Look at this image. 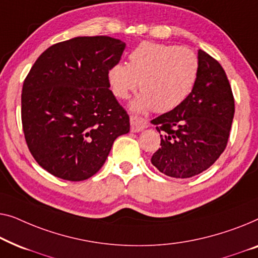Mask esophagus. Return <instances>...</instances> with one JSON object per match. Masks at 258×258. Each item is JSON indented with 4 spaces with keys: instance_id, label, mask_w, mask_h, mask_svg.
I'll return each instance as SVG.
<instances>
[{
    "instance_id": "34e87169",
    "label": "esophagus",
    "mask_w": 258,
    "mask_h": 258,
    "mask_svg": "<svg viewBox=\"0 0 258 258\" xmlns=\"http://www.w3.org/2000/svg\"><path fill=\"white\" fill-rule=\"evenodd\" d=\"M130 121H131V131H132V132H140V131H143L148 126L147 119L138 117V115H131Z\"/></svg>"
}]
</instances>
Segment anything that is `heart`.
I'll list each match as a JSON object with an SVG mask.
<instances>
[{
	"label": "heart",
	"mask_w": 258,
	"mask_h": 258,
	"mask_svg": "<svg viewBox=\"0 0 258 258\" xmlns=\"http://www.w3.org/2000/svg\"><path fill=\"white\" fill-rule=\"evenodd\" d=\"M198 75L199 58L190 49L143 42L131 51L127 64L115 63L108 69L107 79L112 93L119 99H126L138 85L141 93L131 105L133 110L153 107L162 113L187 99Z\"/></svg>",
	"instance_id": "heart-1"
}]
</instances>
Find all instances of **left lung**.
I'll return each mask as SVG.
<instances>
[{
	"label": "left lung",
	"mask_w": 258,
	"mask_h": 258,
	"mask_svg": "<svg viewBox=\"0 0 258 258\" xmlns=\"http://www.w3.org/2000/svg\"><path fill=\"white\" fill-rule=\"evenodd\" d=\"M199 75L193 91L174 110L152 120L160 148L151 162L166 175L187 179L209 168L226 150L235 101L226 72L216 59L199 50Z\"/></svg>",
	"instance_id": "left-lung-1"
}]
</instances>
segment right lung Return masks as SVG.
<instances>
[{"label": "right lung", "mask_w": 258, "mask_h": 258, "mask_svg": "<svg viewBox=\"0 0 258 258\" xmlns=\"http://www.w3.org/2000/svg\"><path fill=\"white\" fill-rule=\"evenodd\" d=\"M125 43L75 37L37 58L22 89V126L37 164L63 180L83 181L101 168L130 117L108 84Z\"/></svg>", "instance_id": "right-lung-1"}]
</instances>
